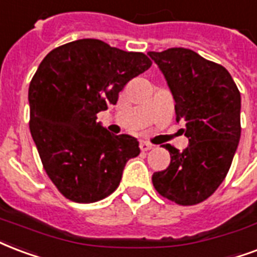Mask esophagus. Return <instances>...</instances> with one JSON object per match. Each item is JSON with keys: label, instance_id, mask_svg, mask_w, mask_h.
<instances>
[{"label": "esophagus", "instance_id": "obj_1", "mask_svg": "<svg viewBox=\"0 0 257 257\" xmlns=\"http://www.w3.org/2000/svg\"><path fill=\"white\" fill-rule=\"evenodd\" d=\"M152 148H154V146H152L151 143L144 142V140H142V142H140V150L142 151H150V150H152Z\"/></svg>", "mask_w": 257, "mask_h": 257}]
</instances>
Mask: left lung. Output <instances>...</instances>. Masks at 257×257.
I'll return each mask as SVG.
<instances>
[{
	"mask_svg": "<svg viewBox=\"0 0 257 257\" xmlns=\"http://www.w3.org/2000/svg\"><path fill=\"white\" fill-rule=\"evenodd\" d=\"M167 81L178 122L189 139L179 151L170 144L171 162L154 172L156 191L178 205H197L209 198L228 174L241 125V97L228 70L187 48L148 52Z\"/></svg>",
	"mask_w": 257,
	"mask_h": 257,
	"instance_id": "8db88e82",
	"label": "left lung"
}]
</instances>
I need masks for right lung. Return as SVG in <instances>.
<instances>
[{"label": "right lung", "instance_id": "1", "mask_svg": "<svg viewBox=\"0 0 257 257\" xmlns=\"http://www.w3.org/2000/svg\"><path fill=\"white\" fill-rule=\"evenodd\" d=\"M151 64L142 52L97 39L67 43L43 59L28 90L29 129L47 175L66 198L91 203L110 195L126 162L140 154L136 137L113 135L95 120Z\"/></svg>", "mask_w": 257, "mask_h": 257}]
</instances>
